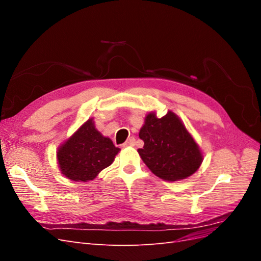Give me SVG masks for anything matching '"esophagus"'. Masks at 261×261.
<instances>
[{
    "label": "esophagus",
    "mask_w": 261,
    "mask_h": 261,
    "mask_svg": "<svg viewBox=\"0 0 261 261\" xmlns=\"http://www.w3.org/2000/svg\"><path fill=\"white\" fill-rule=\"evenodd\" d=\"M134 145H135V138L134 137H129L127 140L125 141V143L123 144L124 147H133Z\"/></svg>",
    "instance_id": "34e87169"
}]
</instances>
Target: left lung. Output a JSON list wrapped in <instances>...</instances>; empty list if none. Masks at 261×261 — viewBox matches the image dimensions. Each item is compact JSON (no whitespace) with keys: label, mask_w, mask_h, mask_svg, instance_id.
<instances>
[{"label":"left lung","mask_w":261,"mask_h":261,"mask_svg":"<svg viewBox=\"0 0 261 261\" xmlns=\"http://www.w3.org/2000/svg\"><path fill=\"white\" fill-rule=\"evenodd\" d=\"M144 147L138 153L154 175L175 181L193 175L202 162V153L179 117L171 111L158 118L150 112L139 132Z\"/></svg>","instance_id":"left-lung-1"}]
</instances>
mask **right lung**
<instances>
[{
  "label": "right lung",
  "instance_id": "obj_1",
  "mask_svg": "<svg viewBox=\"0 0 261 261\" xmlns=\"http://www.w3.org/2000/svg\"><path fill=\"white\" fill-rule=\"evenodd\" d=\"M118 151L120 148L98 132L89 118L60 146L57 156L62 174L75 181H87L111 165Z\"/></svg>",
  "mask_w": 261,
  "mask_h": 261
}]
</instances>
